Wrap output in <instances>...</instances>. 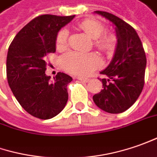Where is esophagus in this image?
<instances>
[{
    "label": "esophagus",
    "instance_id": "1",
    "mask_svg": "<svg viewBox=\"0 0 157 157\" xmlns=\"http://www.w3.org/2000/svg\"><path fill=\"white\" fill-rule=\"evenodd\" d=\"M77 79H78V80H80V81H82V82H88L89 81V79L82 78V77H77Z\"/></svg>",
    "mask_w": 157,
    "mask_h": 157
}]
</instances>
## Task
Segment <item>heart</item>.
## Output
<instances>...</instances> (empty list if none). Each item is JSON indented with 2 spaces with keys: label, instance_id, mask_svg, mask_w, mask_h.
I'll return each mask as SVG.
<instances>
[{
  "label": "heart",
  "instance_id": "heart-1",
  "mask_svg": "<svg viewBox=\"0 0 157 157\" xmlns=\"http://www.w3.org/2000/svg\"><path fill=\"white\" fill-rule=\"evenodd\" d=\"M79 28L95 40V46L101 50L111 52L116 47V38L113 35H101L104 32V26L101 22L92 19H87L79 23ZM68 30L61 29L56 36V48L59 50L67 46ZM63 68L70 74L76 75H89L101 65V61L95 53L84 54L80 52H68L62 58Z\"/></svg>",
  "mask_w": 157,
  "mask_h": 157
}]
</instances>
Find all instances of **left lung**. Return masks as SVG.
Masks as SVG:
<instances>
[{"instance_id": "left-lung-1", "label": "left lung", "mask_w": 157, "mask_h": 157, "mask_svg": "<svg viewBox=\"0 0 157 157\" xmlns=\"http://www.w3.org/2000/svg\"><path fill=\"white\" fill-rule=\"evenodd\" d=\"M110 21L116 34V50L100 79L103 89L93 96L95 105L110 114L122 113L137 100L144 86L146 56L136 31L114 14L95 11Z\"/></svg>"}]
</instances>
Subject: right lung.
Wrapping results in <instances>:
<instances>
[{
    "mask_svg": "<svg viewBox=\"0 0 157 157\" xmlns=\"http://www.w3.org/2000/svg\"><path fill=\"white\" fill-rule=\"evenodd\" d=\"M74 17L40 15L20 30L8 48V85L21 106L39 119L55 117L68 101L67 86L73 79L59 72L50 81L45 74V56L56 52L58 32Z\"/></svg>",
    "mask_w": 157,
    "mask_h": 157,
    "instance_id": "add662e5",
    "label": "right lung"
}]
</instances>
